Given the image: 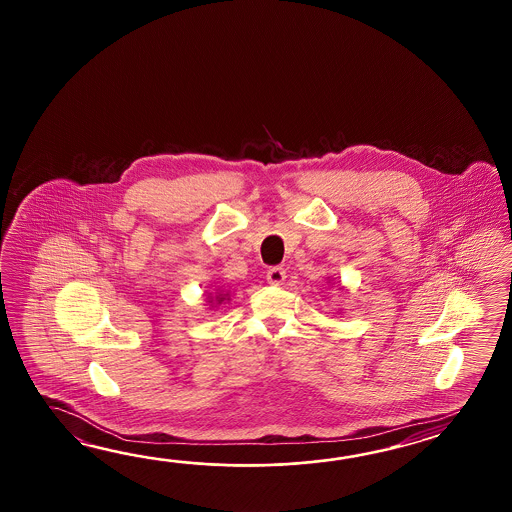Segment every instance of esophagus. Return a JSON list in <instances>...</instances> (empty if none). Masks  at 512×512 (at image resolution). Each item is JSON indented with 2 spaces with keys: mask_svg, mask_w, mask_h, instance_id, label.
Wrapping results in <instances>:
<instances>
[{
  "mask_svg": "<svg viewBox=\"0 0 512 512\" xmlns=\"http://www.w3.org/2000/svg\"><path fill=\"white\" fill-rule=\"evenodd\" d=\"M285 269L282 267H272L267 271V282L271 283V285H282L285 282Z\"/></svg>",
  "mask_w": 512,
  "mask_h": 512,
  "instance_id": "esophagus-1",
  "label": "esophagus"
}]
</instances>
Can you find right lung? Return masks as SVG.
Returning <instances> with one entry per match:
<instances>
[{
  "label": "right lung",
  "mask_w": 512,
  "mask_h": 512,
  "mask_svg": "<svg viewBox=\"0 0 512 512\" xmlns=\"http://www.w3.org/2000/svg\"><path fill=\"white\" fill-rule=\"evenodd\" d=\"M223 300H227V294H218V296H216V302H218V304H221Z\"/></svg>",
  "instance_id": "1"
}]
</instances>
